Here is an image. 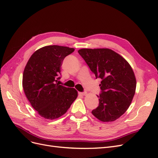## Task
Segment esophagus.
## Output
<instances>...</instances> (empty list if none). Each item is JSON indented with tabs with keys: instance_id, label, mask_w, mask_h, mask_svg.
Instances as JSON below:
<instances>
[{
	"instance_id": "obj_1",
	"label": "esophagus",
	"mask_w": 158,
	"mask_h": 158,
	"mask_svg": "<svg viewBox=\"0 0 158 158\" xmlns=\"http://www.w3.org/2000/svg\"><path fill=\"white\" fill-rule=\"evenodd\" d=\"M80 94L82 95H85L87 94V93H86V92H80Z\"/></svg>"
}]
</instances>
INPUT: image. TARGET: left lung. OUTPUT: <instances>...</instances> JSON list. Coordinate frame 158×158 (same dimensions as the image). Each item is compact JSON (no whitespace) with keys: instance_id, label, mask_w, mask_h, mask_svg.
Returning a JSON list of instances; mask_svg holds the SVG:
<instances>
[{"instance_id":"8db88e82","label":"left lung","mask_w":158,"mask_h":158,"mask_svg":"<svg viewBox=\"0 0 158 158\" xmlns=\"http://www.w3.org/2000/svg\"><path fill=\"white\" fill-rule=\"evenodd\" d=\"M95 74L102 80L98 107L92 113L100 121L112 122L125 113L135 94L136 80L125 59L107 48L78 50Z\"/></svg>"}]
</instances>
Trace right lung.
<instances>
[{"mask_svg": "<svg viewBox=\"0 0 158 158\" xmlns=\"http://www.w3.org/2000/svg\"><path fill=\"white\" fill-rule=\"evenodd\" d=\"M74 51V48L64 46H45L33 52L25 66L22 87L26 96L46 119L63 115L78 97L76 89L57 83L64 59Z\"/></svg>", "mask_w": 158, "mask_h": 158, "instance_id": "1", "label": "right lung"}]
</instances>
